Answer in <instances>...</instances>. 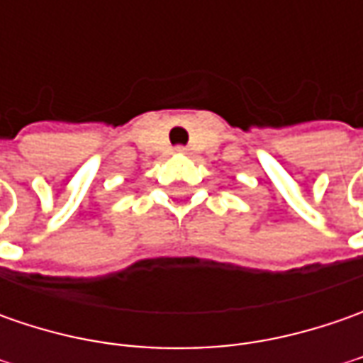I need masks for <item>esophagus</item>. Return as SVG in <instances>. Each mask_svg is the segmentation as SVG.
<instances>
[{
	"instance_id": "esophagus-1",
	"label": "esophagus",
	"mask_w": 363,
	"mask_h": 363,
	"mask_svg": "<svg viewBox=\"0 0 363 363\" xmlns=\"http://www.w3.org/2000/svg\"><path fill=\"white\" fill-rule=\"evenodd\" d=\"M188 151H189L188 147H184V145H177V147H175V153H182V155H186Z\"/></svg>"
}]
</instances>
